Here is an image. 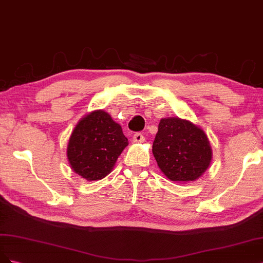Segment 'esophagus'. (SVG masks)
Instances as JSON below:
<instances>
[{
	"instance_id": "esophagus-1",
	"label": "esophagus",
	"mask_w": 263,
	"mask_h": 263,
	"mask_svg": "<svg viewBox=\"0 0 263 263\" xmlns=\"http://www.w3.org/2000/svg\"><path fill=\"white\" fill-rule=\"evenodd\" d=\"M132 140H133L134 143H143L144 140H145V139H144V135H143L142 133H135V134L133 135Z\"/></svg>"
}]
</instances>
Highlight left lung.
<instances>
[{"mask_svg":"<svg viewBox=\"0 0 263 263\" xmlns=\"http://www.w3.org/2000/svg\"><path fill=\"white\" fill-rule=\"evenodd\" d=\"M153 155L168 179L189 182L199 179L209 168L212 148L206 134L198 125L171 117L158 124Z\"/></svg>","mask_w":263,"mask_h":263,"instance_id":"left-lung-1","label":"left lung"}]
</instances>
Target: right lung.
I'll list each match as a JSON object with an SVG mask.
<instances>
[{"label": "right lung", "mask_w": 263, "mask_h": 263, "mask_svg": "<svg viewBox=\"0 0 263 263\" xmlns=\"http://www.w3.org/2000/svg\"><path fill=\"white\" fill-rule=\"evenodd\" d=\"M126 145L120 124L104 110H95L76 124L66 155L74 173L94 181L110 174Z\"/></svg>", "instance_id": "1"}]
</instances>
